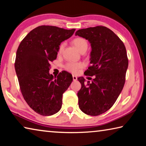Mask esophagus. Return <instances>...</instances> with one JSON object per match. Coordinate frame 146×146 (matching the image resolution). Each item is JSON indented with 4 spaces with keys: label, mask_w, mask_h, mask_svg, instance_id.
I'll use <instances>...</instances> for the list:
<instances>
[{
    "label": "esophagus",
    "mask_w": 146,
    "mask_h": 146,
    "mask_svg": "<svg viewBox=\"0 0 146 146\" xmlns=\"http://www.w3.org/2000/svg\"><path fill=\"white\" fill-rule=\"evenodd\" d=\"M73 81H76V80H77V77H76V76L75 75H73Z\"/></svg>",
    "instance_id": "34e87169"
}]
</instances>
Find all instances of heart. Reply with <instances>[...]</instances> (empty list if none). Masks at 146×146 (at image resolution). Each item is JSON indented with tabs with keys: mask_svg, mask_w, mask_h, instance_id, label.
Here are the masks:
<instances>
[{
	"mask_svg": "<svg viewBox=\"0 0 146 146\" xmlns=\"http://www.w3.org/2000/svg\"><path fill=\"white\" fill-rule=\"evenodd\" d=\"M72 43L74 46L76 47V48L78 49L79 51L82 52L84 51H86L88 48V42L85 38L82 37H76L74 38ZM64 46H65V43H61L58 49V55H60L64 50ZM83 64L81 62H68L64 65V68L70 72L73 73H78L80 69L83 67Z\"/></svg>",
	"mask_w": 146,
	"mask_h": 146,
	"instance_id": "1",
	"label": "heart"
}]
</instances>
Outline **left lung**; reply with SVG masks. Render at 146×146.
I'll list each match as a JSON object with an SVG mask.
<instances>
[{"label": "left lung", "mask_w": 146, "mask_h": 146, "mask_svg": "<svg viewBox=\"0 0 146 146\" xmlns=\"http://www.w3.org/2000/svg\"><path fill=\"white\" fill-rule=\"evenodd\" d=\"M75 35L91 43V65L84 74L94 76L92 82L87 83L83 77L78 78L82 85L77 93L79 108L86 115H99L112 107L124 86L128 67L126 49L117 35L105 26L78 29Z\"/></svg>", "instance_id": "obj_1"}]
</instances>
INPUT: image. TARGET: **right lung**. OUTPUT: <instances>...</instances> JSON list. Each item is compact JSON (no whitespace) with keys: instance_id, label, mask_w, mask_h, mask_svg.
<instances>
[{"instance_id":"obj_1","label":"right lung","mask_w":146,"mask_h":146,"mask_svg":"<svg viewBox=\"0 0 146 146\" xmlns=\"http://www.w3.org/2000/svg\"><path fill=\"white\" fill-rule=\"evenodd\" d=\"M75 29L40 26L21 41L15 68L24 100L34 111L43 116L55 114L62 107V95L73 81L66 71L50 75V62L56 58L59 45L73 35Z\"/></svg>"}]
</instances>
